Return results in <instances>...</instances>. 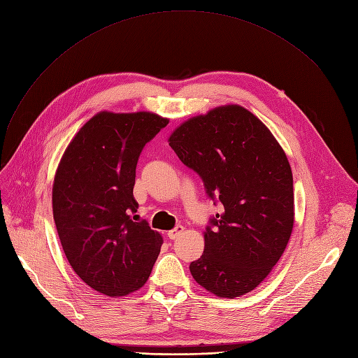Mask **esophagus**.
Instances as JSON below:
<instances>
[{
  "label": "esophagus",
  "instance_id": "1",
  "mask_svg": "<svg viewBox=\"0 0 358 358\" xmlns=\"http://www.w3.org/2000/svg\"><path fill=\"white\" fill-rule=\"evenodd\" d=\"M183 231H185V228L179 225V227H176L175 229L169 231V232H168V236H169V239H176V238H179V236L183 234Z\"/></svg>",
  "mask_w": 358,
  "mask_h": 358
}]
</instances>
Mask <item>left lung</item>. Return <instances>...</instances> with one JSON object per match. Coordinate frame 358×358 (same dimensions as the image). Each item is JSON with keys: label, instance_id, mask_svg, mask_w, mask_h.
<instances>
[{"label": "left lung", "instance_id": "8db88e82", "mask_svg": "<svg viewBox=\"0 0 358 358\" xmlns=\"http://www.w3.org/2000/svg\"><path fill=\"white\" fill-rule=\"evenodd\" d=\"M169 146L224 205L203 232L205 250L190 264L206 291L235 298L257 288L284 254L294 227L292 172L269 129L238 104L183 122Z\"/></svg>", "mask_w": 358, "mask_h": 358}]
</instances>
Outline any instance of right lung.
<instances>
[{"label": "right lung", "mask_w": 358, "mask_h": 358, "mask_svg": "<svg viewBox=\"0 0 358 358\" xmlns=\"http://www.w3.org/2000/svg\"><path fill=\"white\" fill-rule=\"evenodd\" d=\"M169 123L150 112H100L67 146L52 183V216L63 251L78 277L107 296L142 288L162 235L134 222L136 164Z\"/></svg>", "instance_id": "obj_1"}]
</instances>
